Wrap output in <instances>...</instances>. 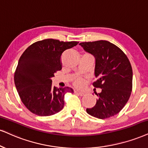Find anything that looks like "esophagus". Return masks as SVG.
I'll list each match as a JSON object with an SVG mask.
<instances>
[{"instance_id": "obj_1", "label": "esophagus", "mask_w": 148, "mask_h": 148, "mask_svg": "<svg viewBox=\"0 0 148 148\" xmlns=\"http://www.w3.org/2000/svg\"><path fill=\"white\" fill-rule=\"evenodd\" d=\"M75 93H77L80 96H84L85 95V92H80L79 90H75Z\"/></svg>"}]
</instances>
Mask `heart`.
Masks as SVG:
<instances>
[{
	"instance_id": "obj_1",
	"label": "heart",
	"mask_w": 148,
	"mask_h": 148,
	"mask_svg": "<svg viewBox=\"0 0 148 148\" xmlns=\"http://www.w3.org/2000/svg\"><path fill=\"white\" fill-rule=\"evenodd\" d=\"M73 84L77 88H83L85 84V79L81 77H77L73 79Z\"/></svg>"
}]
</instances>
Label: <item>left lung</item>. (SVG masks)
Returning <instances> with one entry per match:
<instances>
[{
  "label": "left lung",
  "instance_id": "1",
  "mask_svg": "<svg viewBox=\"0 0 148 148\" xmlns=\"http://www.w3.org/2000/svg\"><path fill=\"white\" fill-rule=\"evenodd\" d=\"M79 45L95 58V75L98 79L92 85L101 89L97 94L95 106L87 108V113L101 119L115 115L126 104L132 92V69L128 58L118 47L106 40Z\"/></svg>",
  "mask_w": 148,
  "mask_h": 148
}]
</instances>
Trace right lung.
<instances>
[{
    "label": "right lung",
    "mask_w": 148,
    "mask_h": 148,
    "mask_svg": "<svg viewBox=\"0 0 148 148\" xmlns=\"http://www.w3.org/2000/svg\"><path fill=\"white\" fill-rule=\"evenodd\" d=\"M78 43L45 39L32 44L22 54L14 82L22 102L30 112L45 116L62 110L65 94L73 93V90L53 86L51 78L62 69V53Z\"/></svg>",
    "instance_id": "obj_1"
}]
</instances>
